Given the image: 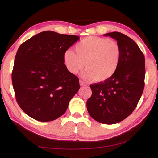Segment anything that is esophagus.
<instances>
[{"label":"esophagus","instance_id":"34e87169","mask_svg":"<svg viewBox=\"0 0 158 158\" xmlns=\"http://www.w3.org/2000/svg\"><path fill=\"white\" fill-rule=\"evenodd\" d=\"M79 84L81 86H84V85H86V84H85L84 81H82V80H81V79L79 80Z\"/></svg>","mask_w":158,"mask_h":158}]
</instances>
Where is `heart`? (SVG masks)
Wrapping results in <instances>:
<instances>
[{
	"label": "heart",
	"instance_id": "obj_1",
	"mask_svg": "<svg viewBox=\"0 0 158 158\" xmlns=\"http://www.w3.org/2000/svg\"><path fill=\"white\" fill-rule=\"evenodd\" d=\"M76 53L67 50L63 60L68 70L75 74L84 66L86 69L82 76L102 82L114 75L118 68L121 49L116 42L107 38L89 37L75 46Z\"/></svg>",
	"mask_w": 158,
	"mask_h": 158
}]
</instances>
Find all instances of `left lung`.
<instances>
[{"mask_svg": "<svg viewBox=\"0 0 158 158\" xmlns=\"http://www.w3.org/2000/svg\"><path fill=\"white\" fill-rule=\"evenodd\" d=\"M117 41L121 49L118 68L106 81L90 85L92 95L87 101L90 116L101 123L122 121L132 113L144 88L145 58L137 43L119 32L106 33Z\"/></svg>", "mask_w": 158, "mask_h": 158, "instance_id": "left-lung-1", "label": "left lung"}]
</instances>
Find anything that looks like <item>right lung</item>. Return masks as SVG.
<instances>
[{
	"instance_id": "add662e5",
	"label": "right lung",
	"mask_w": 158,
	"mask_h": 158,
	"mask_svg": "<svg viewBox=\"0 0 158 158\" xmlns=\"http://www.w3.org/2000/svg\"><path fill=\"white\" fill-rule=\"evenodd\" d=\"M79 37L41 32L21 44L12 74L16 100L33 119H57L68 109L80 88L79 79L69 73L63 55Z\"/></svg>"
}]
</instances>
